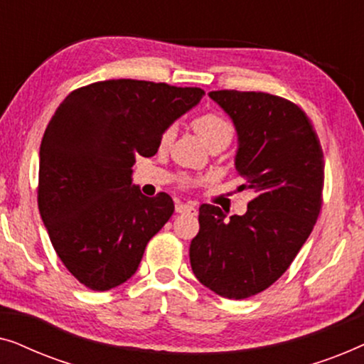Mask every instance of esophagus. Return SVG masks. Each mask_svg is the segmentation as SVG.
I'll use <instances>...</instances> for the list:
<instances>
[{"label": "esophagus", "mask_w": 364, "mask_h": 364, "mask_svg": "<svg viewBox=\"0 0 364 364\" xmlns=\"http://www.w3.org/2000/svg\"><path fill=\"white\" fill-rule=\"evenodd\" d=\"M177 213H191V215H197V207L188 202H177L176 205Z\"/></svg>", "instance_id": "34e87169"}]
</instances>
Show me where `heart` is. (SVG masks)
Masks as SVG:
<instances>
[{"label":"heart","mask_w":364,"mask_h":364,"mask_svg":"<svg viewBox=\"0 0 364 364\" xmlns=\"http://www.w3.org/2000/svg\"><path fill=\"white\" fill-rule=\"evenodd\" d=\"M192 129L207 147H213L222 144L227 146L233 137V127L230 121L217 112H207L196 117L192 121ZM173 137V129H167L162 136V144H168Z\"/></svg>","instance_id":"b5f03b06"}]
</instances>
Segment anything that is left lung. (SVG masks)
<instances>
[{
    "instance_id": "1",
    "label": "left lung",
    "mask_w": 364,
    "mask_h": 364,
    "mask_svg": "<svg viewBox=\"0 0 364 364\" xmlns=\"http://www.w3.org/2000/svg\"><path fill=\"white\" fill-rule=\"evenodd\" d=\"M237 131L235 168L253 192L243 215L198 210L191 243L193 275L230 300L267 290L295 260L320 215L325 161L310 119L267 92H208Z\"/></svg>"
}]
</instances>
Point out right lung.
<instances>
[{
    "label": "right lung",
    "instance_id": "add662e5",
    "mask_svg": "<svg viewBox=\"0 0 364 364\" xmlns=\"http://www.w3.org/2000/svg\"><path fill=\"white\" fill-rule=\"evenodd\" d=\"M198 87L111 79L76 89L54 112L39 149L38 205L64 267L106 291L137 272L147 243L173 213L167 193L132 183L137 156L196 107Z\"/></svg>",
    "mask_w": 364,
    "mask_h": 364
}]
</instances>
